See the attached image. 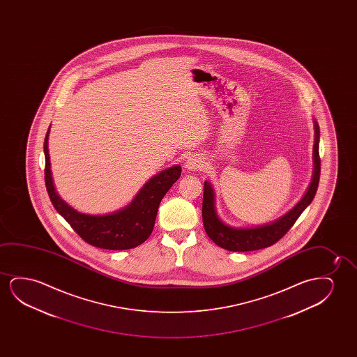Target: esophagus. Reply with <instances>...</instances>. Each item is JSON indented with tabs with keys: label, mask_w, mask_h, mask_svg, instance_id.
Wrapping results in <instances>:
<instances>
[{
	"label": "esophagus",
	"mask_w": 357,
	"mask_h": 357,
	"mask_svg": "<svg viewBox=\"0 0 357 357\" xmlns=\"http://www.w3.org/2000/svg\"><path fill=\"white\" fill-rule=\"evenodd\" d=\"M205 167V162L202 160V157L197 155H192L186 160V168L190 171H197L202 169Z\"/></svg>",
	"instance_id": "1"
}]
</instances>
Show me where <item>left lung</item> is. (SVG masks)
I'll return each mask as SVG.
<instances>
[{"label": "left lung", "instance_id": "1", "mask_svg": "<svg viewBox=\"0 0 357 357\" xmlns=\"http://www.w3.org/2000/svg\"><path fill=\"white\" fill-rule=\"evenodd\" d=\"M314 123V145H313V176L306 194L298 201L293 210L289 211L283 217L268 225L252 227V228H234L223 223L215 212V190L210 181L204 185V201H202V222L206 233L215 245L229 251H255L264 249L275 244L282 239L288 230L293 227L305 208L312 202L317 191L321 174V158H319V127Z\"/></svg>", "mask_w": 357, "mask_h": 357}]
</instances>
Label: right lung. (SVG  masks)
Returning a JSON list of instances; mask_svg holds the SVG:
<instances>
[{
    "label": "right lung",
    "mask_w": 357,
    "mask_h": 357,
    "mask_svg": "<svg viewBox=\"0 0 357 357\" xmlns=\"http://www.w3.org/2000/svg\"><path fill=\"white\" fill-rule=\"evenodd\" d=\"M50 128L44 142L45 184L56 211L68 222L77 234L88 244L106 250L137 248L151 235L158 206L163 196L181 176V167H169L152 176L134 200L123 210L109 215L80 213L62 200L54 189L49 155Z\"/></svg>",
    "instance_id": "obj_1"
}]
</instances>
